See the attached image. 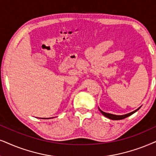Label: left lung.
<instances>
[{"instance_id": "8db88e82", "label": "left lung", "mask_w": 156, "mask_h": 156, "mask_svg": "<svg viewBox=\"0 0 156 156\" xmlns=\"http://www.w3.org/2000/svg\"><path fill=\"white\" fill-rule=\"evenodd\" d=\"M99 109V111L101 112V114H103L104 116H105L106 117L109 118V119H113V120H119V119H125L126 117H129V116L132 115V114L135 113V112H137V110H138L139 109H136L135 111L132 112H130V113H129V114H124V115H115V114H109V113H106V112H104L103 111H101V110L100 109Z\"/></svg>"}]
</instances>
